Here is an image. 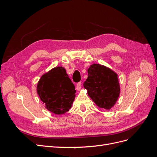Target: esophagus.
I'll return each instance as SVG.
<instances>
[{"label": "esophagus", "instance_id": "34e87169", "mask_svg": "<svg viewBox=\"0 0 157 157\" xmlns=\"http://www.w3.org/2000/svg\"><path fill=\"white\" fill-rule=\"evenodd\" d=\"M76 89H77V90H78V91L80 90V89H81V83L80 82L77 83V86H76Z\"/></svg>", "mask_w": 157, "mask_h": 157}]
</instances>
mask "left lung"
<instances>
[{
    "label": "left lung",
    "instance_id": "1",
    "mask_svg": "<svg viewBox=\"0 0 157 157\" xmlns=\"http://www.w3.org/2000/svg\"><path fill=\"white\" fill-rule=\"evenodd\" d=\"M88 73L83 85L88 96L99 107L110 109L120 94L117 75L109 68L96 63L90 66Z\"/></svg>",
    "mask_w": 157,
    "mask_h": 157
}]
</instances>
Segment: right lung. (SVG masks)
<instances>
[{"label":"right lung","instance_id":"obj_1","mask_svg":"<svg viewBox=\"0 0 157 157\" xmlns=\"http://www.w3.org/2000/svg\"><path fill=\"white\" fill-rule=\"evenodd\" d=\"M37 93L48 111L61 115L72 106L76 90L65 69L57 67L42 76L37 84Z\"/></svg>","mask_w":157,"mask_h":157}]
</instances>
